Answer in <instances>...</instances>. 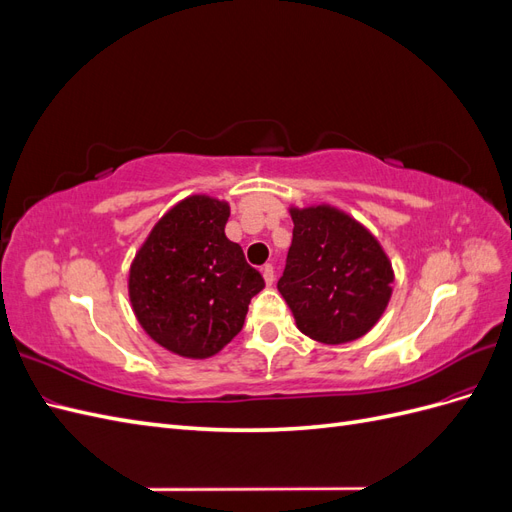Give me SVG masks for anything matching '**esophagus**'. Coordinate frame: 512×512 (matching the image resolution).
Instances as JSON below:
<instances>
[{
	"label": "esophagus",
	"instance_id": "34e87169",
	"mask_svg": "<svg viewBox=\"0 0 512 512\" xmlns=\"http://www.w3.org/2000/svg\"><path fill=\"white\" fill-rule=\"evenodd\" d=\"M262 277H265V284H267V286H271V284L275 282V271H273L271 265L262 267Z\"/></svg>",
	"mask_w": 512,
	"mask_h": 512
}]
</instances>
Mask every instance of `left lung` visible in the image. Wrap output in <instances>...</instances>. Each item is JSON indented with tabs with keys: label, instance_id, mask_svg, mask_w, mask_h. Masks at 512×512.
<instances>
[{
	"label": "left lung",
	"instance_id": "1",
	"mask_svg": "<svg viewBox=\"0 0 512 512\" xmlns=\"http://www.w3.org/2000/svg\"><path fill=\"white\" fill-rule=\"evenodd\" d=\"M292 245L277 290L297 327L320 344L354 342L376 327L395 273L371 232L331 205L290 207Z\"/></svg>",
	"mask_w": 512,
	"mask_h": 512
}]
</instances>
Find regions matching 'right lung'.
Masks as SVG:
<instances>
[{"label": "right lung", "mask_w": 512, "mask_h": 512, "mask_svg": "<svg viewBox=\"0 0 512 512\" xmlns=\"http://www.w3.org/2000/svg\"><path fill=\"white\" fill-rule=\"evenodd\" d=\"M226 200L194 194L168 209L136 252L128 294L138 324L173 354L209 359L245 322L262 275L226 237Z\"/></svg>", "instance_id": "obj_1"}]
</instances>
